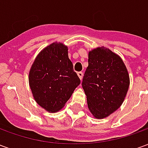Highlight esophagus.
Here are the masks:
<instances>
[{"mask_svg":"<svg viewBox=\"0 0 148 148\" xmlns=\"http://www.w3.org/2000/svg\"><path fill=\"white\" fill-rule=\"evenodd\" d=\"M77 75H78L79 78L82 80V77H83V73H82V72H81V71H79V72H77Z\"/></svg>","mask_w":148,"mask_h":148,"instance_id":"obj_1","label":"esophagus"}]
</instances>
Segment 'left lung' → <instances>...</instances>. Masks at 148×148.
I'll return each instance as SVG.
<instances>
[{
  "label": "left lung",
  "instance_id": "8db88e82",
  "mask_svg": "<svg viewBox=\"0 0 148 148\" xmlns=\"http://www.w3.org/2000/svg\"><path fill=\"white\" fill-rule=\"evenodd\" d=\"M88 63L82 86L90 111L102 119L122 105L129 87V76L122 59L109 49L98 47L90 51Z\"/></svg>",
  "mask_w": 148,
  "mask_h": 148
}]
</instances>
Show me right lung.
<instances>
[{
    "label": "right lung",
    "instance_id": "obj_1",
    "mask_svg": "<svg viewBox=\"0 0 148 148\" xmlns=\"http://www.w3.org/2000/svg\"><path fill=\"white\" fill-rule=\"evenodd\" d=\"M62 43H52L39 53L29 73V84L36 101L47 111L61 109L81 83Z\"/></svg>",
    "mask_w": 148,
    "mask_h": 148
}]
</instances>
